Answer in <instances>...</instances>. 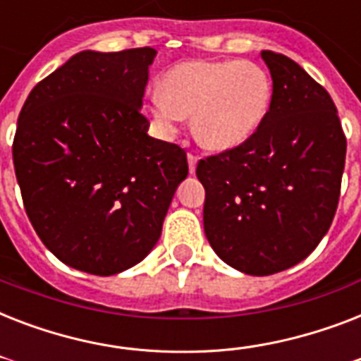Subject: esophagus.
I'll return each mask as SVG.
<instances>
[{
    "instance_id": "1",
    "label": "esophagus",
    "mask_w": 361,
    "mask_h": 361,
    "mask_svg": "<svg viewBox=\"0 0 361 361\" xmlns=\"http://www.w3.org/2000/svg\"><path fill=\"white\" fill-rule=\"evenodd\" d=\"M187 161H189V172H191V174H195V170H197V163H198V155H195V153H189V155H187Z\"/></svg>"
}]
</instances>
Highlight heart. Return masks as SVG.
<instances>
[{
  "label": "heart",
  "mask_w": 361,
  "mask_h": 361,
  "mask_svg": "<svg viewBox=\"0 0 361 361\" xmlns=\"http://www.w3.org/2000/svg\"><path fill=\"white\" fill-rule=\"evenodd\" d=\"M268 71L245 59H191L174 65L149 95V116L159 133L174 136L187 116L208 149L245 144L262 125L271 103Z\"/></svg>",
  "instance_id": "obj_1"
}]
</instances>
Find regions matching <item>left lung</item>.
Segmentation results:
<instances>
[{"label":"left lung","mask_w":361,"mask_h":361,"mask_svg":"<svg viewBox=\"0 0 361 361\" xmlns=\"http://www.w3.org/2000/svg\"><path fill=\"white\" fill-rule=\"evenodd\" d=\"M260 56L274 80L262 125L197 166L209 245L249 275L277 274L314 251L336 215L347 155L330 93L283 54Z\"/></svg>","instance_id":"left-lung-1"}]
</instances>
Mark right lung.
I'll return each instance as SVG.
<instances>
[{"instance_id": "obj_1", "label": "right lung", "mask_w": 361, "mask_h": 361, "mask_svg": "<svg viewBox=\"0 0 361 361\" xmlns=\"http://www.w3.org/2000/svg\"><path fill=\"white\" fill-rule=\"evenodd\" d=\"M157 50H84L37 84L14 135L25 214L71 268L114 275L147 257L176 189L180 146L147 135L142 97Z\"/></svg>"}]
</instances>
